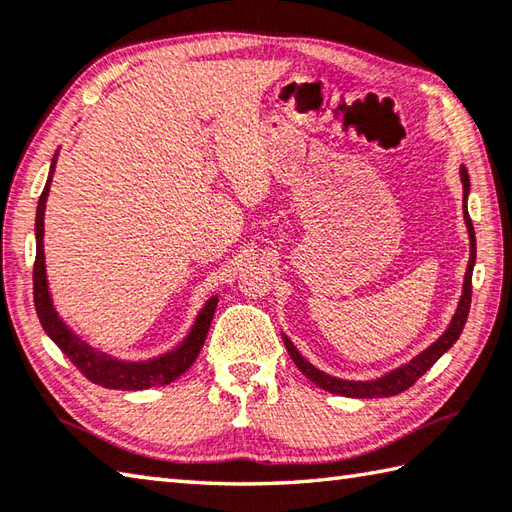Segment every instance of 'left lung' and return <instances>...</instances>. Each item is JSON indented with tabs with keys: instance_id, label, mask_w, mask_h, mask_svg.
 Wrapping results in <instances>:
<instances>
[{
	"instance_id": "left-lung-1",
	"label": "left lung",
	"mask_w": 512,
	"mask_h": 512,
	"mask_svg": "<svg viewBox=\"0 0 512 512\" xmlns=\"http://www.w3.org/2000/svg\"><path fill=\"white\" fill-rule=\"evenodd\" d=\"M459 175H462V186H464V222L468 228V239H470V259H468V266H466V275H464V288H462V297H459V304L453 319H450L448 328L442 333V337L437 339V342L430 344L428 348H424L422 353L415 355L410 362L397 366L390 370V373L382 375V377H375V379H366V382H355V379H339L324 373V370L315 368L313 364L308 362L306 357H302V353L295 348V344L290 342V339L282 333L284 339V346L288 350L290 359H293L295 366L302 370V373L313 382L315 386L328 390V393L333 395H342V397H355V399H375V397H393L397 393H404L410 386H413L419 377H422L426 370L433 366L439 357H442L448 348H453V344L462 335V330L466 326V319H468V310H470V293H473V268H475V257H477V244H475V228L473 222H470V215H468V206H466V199L470 193V179H468V170L466 166L459 168Z\"/></svg>"
}]
</instances>
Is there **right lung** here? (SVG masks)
<instances>
[{"instance_id":"1","label":"right lung","mask_w":512,"mask_h":512,"mask_svg":"<svg viewBox=\"0 0 512 512\" xmlns=\"http://www.w3.org/2000/svg\"><path fill=\"white\" fill-rule=\"evenodd\" d=\"M57 164V153L50 162V173L46 179V186L42 190V197L37 202V217H35V270H33V297H35V310L46 335L53 339L57 348L73 362L79 373H82L90 382L104 388L115 390H146L153 386H166L175 382L179 375L193 366V362L202 350L210 322H213L215 308H217V295H213L199 310L193 326H190L188 335L179 342L173 350L164 355H157L153 359H142V362H130V359H119L104 353L95 346H90L84 337H79L73 328H70L62 315L57 313L48 290V277H46V262H44V213H46V199L50 193V182H53Z\"/></svg>"}]
</instances>
